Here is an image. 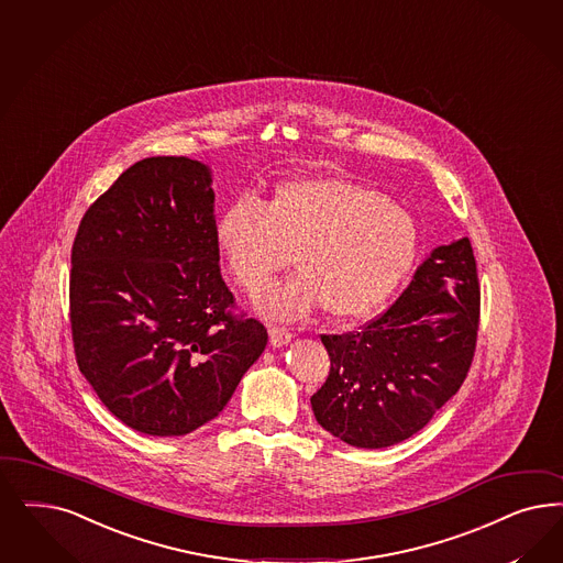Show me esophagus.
Masks as SVG:
<instances>
[{
  "mask_svg": "<svg viewBox=\"0 0 563 563\" xmlns=\"http://www.w3.org/2000/svg\"><path fill=\"white\" fill-rule=\"evenodd\" d=\"M269 340H272V345H275V347L286 345L291 342V331L286 327H272L269 329Z\"/></svg>",
  "mask_w": 563,
  "mask_h": 563,
  "instance_id": "esophagus-1",
  "label": "esophagus"
}]
</instances>
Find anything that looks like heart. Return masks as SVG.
Returning <instances> with one entry per match:
<instances>
[{
	"mask_svg": "<svg viewBox=\"0 0 563 563\" xmlns=\"http://www.w3.org/2000/svg\"><path fill=\"white\" fill-rule=\"evenodd\" d=\"M219 254L238 286L258 294L294 254L296 275L263 294L258 310L298 319L323 305L335 319L382 307L418 253L412 213L383 192L342 178H296L261 202H230L216 223Z\"/></svg>",
	"mask_w": 563,
	"mask_h": 563,
	"instance_id": "heart-1",
	"label": "heart"
}]
</instances>
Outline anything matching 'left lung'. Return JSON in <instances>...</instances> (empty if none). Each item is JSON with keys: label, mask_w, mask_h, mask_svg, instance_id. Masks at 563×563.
Instances as JSON below:
<instances>
[{"label": "left lung", "mask_w": 563, "mask_h": 563, "mask_svg": "<svg viewBox=\"0 0 563 563\" xmlns=\"http://www.w3.org/2000/svg\"><path fill=\"white\" fill-rule=\"evenodd\" d=\"M478 319L476 258L462 238L435 249L361 331L321 335L331 368L310 398L317 422L366 450L415 435L466 379Z\"/></svg>", "instance_id": "left-lung-1"}]
</instances>
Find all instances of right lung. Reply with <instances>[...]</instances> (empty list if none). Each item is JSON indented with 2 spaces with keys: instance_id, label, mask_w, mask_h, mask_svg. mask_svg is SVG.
Listing matches in <instances>:
<instances>
[{
  "instance_id": "1",
  "label": "right lung",
  "mask_w": 563,
  "mask_h": 563,
  "mask_svg": "<svg viewBox=\"0 0 563 563\" xmlns=\"http://www.w3.org/2000/svg\"><path fill=\"white\" fill-rule=\"evenodd\" d=\"M213 202L207 165L148 157L92 202L74 238L76 363L109 412L145 435L218 417L267 345L221 277Z\"/></svg>"
}]
</instances>
